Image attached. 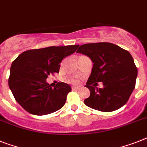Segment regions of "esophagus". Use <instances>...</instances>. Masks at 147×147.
<instances>
[{"label":"esophagus","instance_id":"obj_1","mask_svg":"<svg viewBox=\"0 0 147 147\" xmlns=\"http://www.w3.org/2000/svg\"><path fill=\"white\" fill-rule=\"evenodd\" d=\"M79 88H80L79 86H72V89H74V90H78Z\"/></svg>","mask_w":147,"mask_h":147}]
</instances>
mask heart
<instances>
[{
    "instance_id": "obj_1",
    "label": "heart",
    "mask_w": 147,
    "mask_h": 147,
    "mask_svg": "<svg viewBox=\"0 0 147 147\" xmlns=\"http://www.w3.org/2000/svg\"><path fill=\"white\" fill-rule=\"evenodd\" d=\"M72 82H76V80H73V81H72Z\"/></svg>"
}]
</instances>
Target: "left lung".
Wrapping results in <instances>:
<instances>
[{
	"instance_id": "8db88e82",
	"label": "left lung",
	"mask_w": 147,
	"mask_h": 147,
	"mask_svg": "<svg viewBox=\"0 0 147 147\" xmlns=\"http://www.w3.org/2000/svg\"><path fill=\"white\" fill-rule=\"evenodd\" d=\"M77 53L88 56L93 63L86 87L90 96L84 104L103 112L118 110L127 103L135 87L138 69L128 51L110 43L78 45ZM102 82L103 88L96 87Z\"/></svg>"
}]
</instances>
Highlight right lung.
I'll return each instance as SVG.
<instances>
[{
  "label": "right lung",
  "mask_w": 147,
  "mask_h": 147,
  "mask_svg": "<svg viewBox=\"0 0 147 147\" xmlns=\"http://www.w3.org/2000/svg\"><path fill=\"white\" fill-rule=\"evenodd\" d=\"M78 45L49 47L21 53L13 61L8 80L16 100L27 112L43 116L61 109L71 91L70 85L58 82L53 88L48 76L59 73L63 59L75 53Z\"/></svg>",
  "instance_id": "add662e5"
}]
</instances>
